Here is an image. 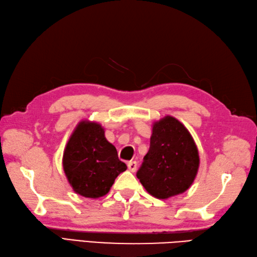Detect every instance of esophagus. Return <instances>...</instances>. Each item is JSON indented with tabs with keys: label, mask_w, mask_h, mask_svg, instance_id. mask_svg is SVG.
Wrapping results in <instances>:
<instances>
[{
	"label": "esophagus",
	"mask_w": 257,
	"mask_h": 257,
	"mask_svg": "<svg viewBox=\"0 0 257 257\" xmlns=\"http://www.w3.org/2000/svg\"><path fill=\"white\" fill-rule=\"evenodd\" d=\"M127 166H128L129 171H131V172H136V170H137V166H138V164H137L136 161H129V162L127 163Z\"/></svg>",
	"instance_id": "34e87169"
}]
</instances>
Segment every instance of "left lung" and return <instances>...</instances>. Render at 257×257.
Returning <instances> with one entry per match:
<instances>
[{
    "instance_id": "8db88e82",
    "label": "left lung",
    "mask_w": 257,
    "mask_h": 257,
    "mask_svg": "<svg viewBox=\"0 0 257 257\" xmlns=\"http://www.w3.org/2000/svg\"><path fill=\"white\" fill-rule=\"evenodd\" d=\"M199 168L198 149L184 124L172 116L153 123L150 149L137 172L142 186L159 199L183 194Z\"/></svg>"
}]
</instances>
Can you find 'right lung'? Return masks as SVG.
<instances>
[{"label": "right lung", "mask_w": 257, "mask_h": 257, "mask_svg": "<svg viewBox=\"0 0 257 257\" xmlns=\"http://www.w3.org/2000/svg\"><path fill=\"white\" fill-rule=\"evenodd\" d=\"M63 170L73 190L86 198H99L109 192L116 177L127 170L116 148L105 138L104 128L82 120L64 149Z\"/></svg>", "instance_id": "1"}]
</instances>
